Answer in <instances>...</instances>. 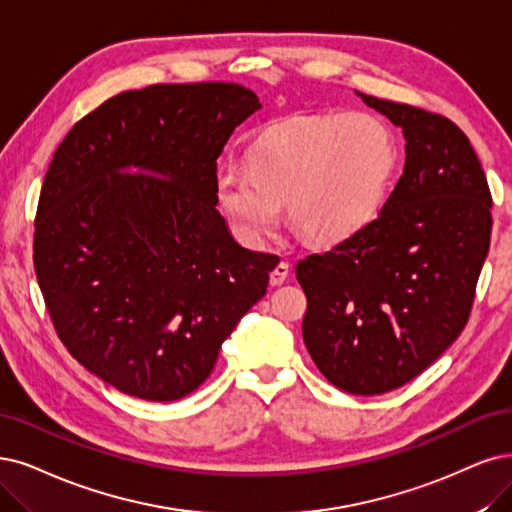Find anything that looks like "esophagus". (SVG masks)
Instances as JSON below:
<instances>
[{
  "label": "esophagus",
  "instance_id": "34e87169",
  "mask_svg": "<svg viewBox=\"0 0 512 512\" xmlns=\"http://www.w3.org/2000/svg\"><path fill=\"white\" fill-rule=\"evenodd\" d=\"M287 276H289V263L287 261H280L278 266L270 272V285L272 287H280L282 282L287 280Z\"/></svg>",
  "mask_w": 512,
  "mask_h": 512
}]
</instances>
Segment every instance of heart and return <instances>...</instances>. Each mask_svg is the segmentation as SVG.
<instances>
[{
    "label": "heart",
    "mask_w": 512,
    "mask_h": 512,
    "mask_svg": "<svg viewBox=\"0 0 512 512\" xmlns=\"http://www.w3.org/2000/svg\"><path fill=\"white\" fill-rule=\"evenodd\" d=\"M394 162L392 128L371 111L301 116L263 137L246 166H221L217 196L246 242L272 234L287 204L299 236L337 244L380 213Z\"/></svg>",
    "instance_id": "1"
}]
</instances>
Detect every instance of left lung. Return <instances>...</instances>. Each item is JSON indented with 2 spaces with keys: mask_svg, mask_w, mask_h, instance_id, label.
Returning a JSON list of instances; mask_svg holds the SVG:
<instances>
[{
  "mask_svg": "<svg viewBox=\"0 0 512 512\" xmlns=\"http://www.w3.org/2000/svg\"><path fill=\"white\" fill-rule=\"evenodd\" d=\"M358 97L403 128V175L367 227L301 259L295 274L312 361L339 390L371 396L411 382L466 327L489 251L491 194L460 126Z\"/></svg>",
  "mask_w": 512,
  "mask_h": 512,
  "instance_id": "1",
  "label": "left lung"
}]
</instances>
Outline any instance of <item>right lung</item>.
Returning <instances> with one entry per match:
<instances>
[{
	"label": "right lung",
	"mask_w": 512,
	"mask_h": 512,
	"mask_svg": "<svg viewBox=\"0 0 512 512\" xmlns=\"http://www.w3.org/2000/svg\"><path fill=\"white\" fill-rule=\"evenodd\" d=\"M261 107L232 82L156 84L107 99L48 166L33 263L56 335L109 386L177 401L266 295L276 255L219 215L217 158Z\"/></svg>",
	"instance_id": "1"
}]
</instances>
